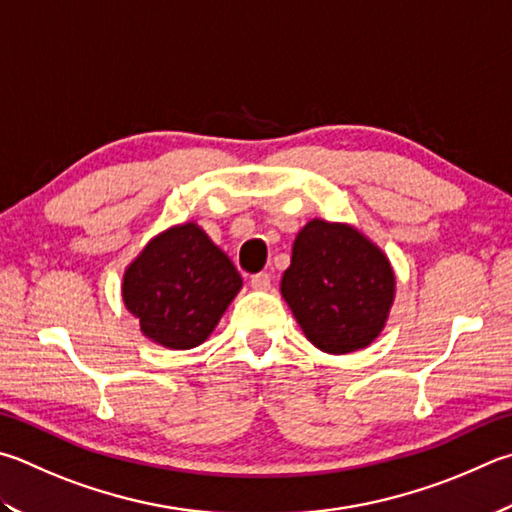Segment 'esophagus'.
I'll return each instance as SVG.
<instances>
[{
	"instance_id": "obj_1",
	"label": "esophagus",
	"mask_w": 512,
	"mask_h": 512,
	"mask_svg": "<svg viewBox=\"0 0 512 512\" xmlns=\"http://www.w3.org/2000/svg\"><path fill=\"white\" fill-rule=\"evenodd\" d=\"M250 286L255 288V291H268L271 288V275L268 273H257L250 277Z\"/></svg>"
}]
</instances>
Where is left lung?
I'll list each match as a JSON object with an SVG mask.
<instances>
[{
    "mask_svg": "<svg viewBox=\"0 0 512 512\" xmlns=\"http://www.w3.org/2000/svg\"><path fill=\"white\" fill-rule=\"evenodd\" d=\"M394 284L389 259L365 235L313 219L295 237L282 295L315 347L349 353L383 331Z\"/></svg>",
    "mask_w": 512,
    "mask_h": 512,
    "instance_id": "8db88e82",
    "label": "left lung"
}]
</instances>
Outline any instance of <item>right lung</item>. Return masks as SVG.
I'll return each mask as SVG.
<instances>
[{"instance_id":"add662e5","label":"right lung","mask_w":512,"mask_h":512,"mask_svg":"<svg viewBox=\"0 0 512 512\" xmlns=\"http://www.w3.org/2000/svg\"><path fill=\"white\" fill-rule=\"evenodd\" d=\"M241 277L226 253L197 224L165 230L143 248L123 277V302L147 338L170 349L206 340Z\"/></svg>"}]
</instances>
